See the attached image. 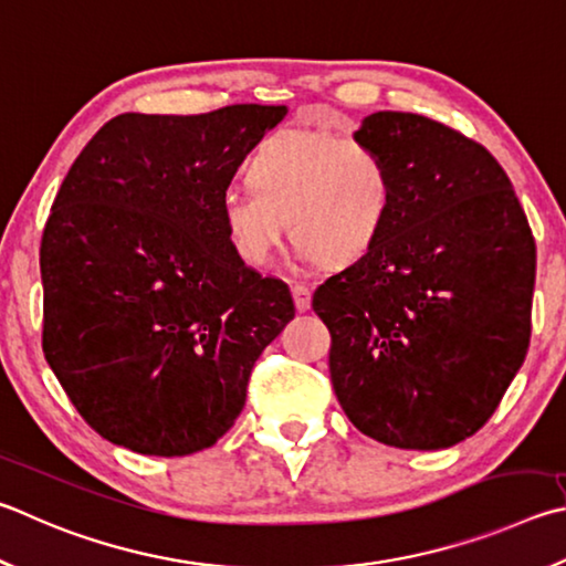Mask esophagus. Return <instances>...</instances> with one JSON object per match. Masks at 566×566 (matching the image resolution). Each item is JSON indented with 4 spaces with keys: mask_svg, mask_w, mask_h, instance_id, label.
Wrapping results in <instances>:
<instances>
[{
    "mask_svg": "<svg viewBox=\"0 0 566 566\" xmlns=\"http://www.w3.org/2000/svg\"><path fill=\"white\" fill-rule=\"evenodd\" d=\"M292 296H294L296 310H300V312H306V310H310V304H312V292H310V286H306V284H292Z\"/></svg>",
    "mask_w": 566,
    "mask_h": 566,
    "instance_id": "obj_1",
    "label": "esophagus"
}]
</instances>
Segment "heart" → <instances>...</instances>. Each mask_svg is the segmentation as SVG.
Returning <instances> with one entry per match:
<instances>
[{
	"mask_svg": "<svg viewBox=\"0 0 566 566\" xmlns=\"http://www.w3.org/2000/svg\"><path fill=\"white\" fill-rule=\"evenodd\" d=\"M252 190L230 188L218 212L232 252L264 266L290 220L306 260L354 264L376 248L394 210V172L371 143L290 128L266 138L248 166Z\"/></svg>",
	"mask_w": 566,
	"mask_h": 566,
	"instance_id": "b5f03b06",
	"label": "heart"
}]
</instances>
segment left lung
Listing matches in <instances>:
<instances>
[{
    "label": "left lung",
    "mask_w": 566,
    "mask_h": 566,
    "mask_svg": "<svg viewBox=\"0 0 566 566\" xmlns=\"http://www.w3.org/2000/svg\"><path fill=\"white\" fill-rule=\"evenodd\" d=\"M394 172V210L364 260L314 292L348 420L406 450L488 423L532 334L537 248L485 146L418 113L378 111L354 133Z\"/></svg>",
    "instance_id": "1"
}]
</instances>
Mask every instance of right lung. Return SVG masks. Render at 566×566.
Masks as SVG:
<instances>
[{
  "instance_id": "obj_1",
  "label": "right lung",
  "mask_w": 566,
  "mask_h": 566,
  "mask_svg": "<svg viewBox=\"0 0 566 566\" xmlns=\"http://www.w3.org/2000/svg\"><path fill=\"white\" fill-rule=\"evenodd\" d=\"M286 116L238 104L120 113L86 148L41 234V348L98 436L190 455L242 413L254 361L290 318V286L232 252L218 202Z\"/></svg>"
}]
</instances>
